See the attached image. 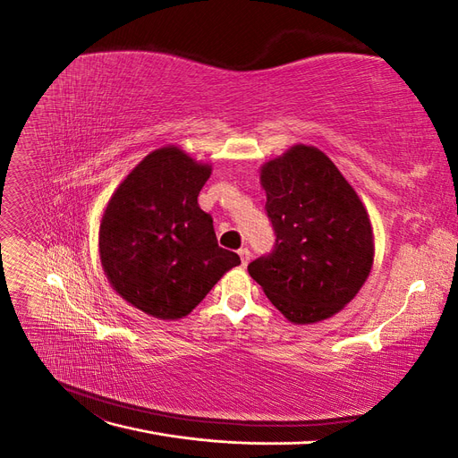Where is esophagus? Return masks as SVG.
Wrapping results in <instances>:
<instances>
[{
  "label": "esophagus",
  "mask_w": 458,
  "mask_h": 458,
  "mask_svg": "<svg viewBox=\"0 0 458 458\" xmlns=\"http://www.w3.org/2000/svg\"><path fill=\"white\" fill-rule=\"evenodd\" d=\"M239 256H241L242 266L246 267V266H248V261H250V250H248V248H241V250H239Z\"/></svg>",
  "instance_id": "1"
}]
</instances>
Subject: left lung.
<instances>
[{"instance_id": "1", "label": "left lung", "mask_w": 458, "mask_h": 458, "mask_svg": "<svg viewBox=\"0 0 458 458\" xmlns=\"http://www.w3.org/2000/svg\"><path fill=\"white\" fill-rule=\"evenodd\" d=\"M275 246L248 273L288 321L338 313L372 267L370 219L353 187L315 147L296 145L261 168Z\"/></svg>"}]
</instances>
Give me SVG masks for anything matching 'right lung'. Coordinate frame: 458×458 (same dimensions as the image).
Instances as JSON below:
<instances>
[{
	"label": "right lung",
	"mask_w": 458,
	"mask_h": 458,
	"mask_svg": "<svg viewBox=\"0 0 458 458\" xmlns=\"http://www.w3.org/2000/svg\"><path fill=\"white\" fill-rule=\"evenodd\" d=\"M177 147L150 152L108 200L99 229L110 284L137 310L179 318L195 310L241 258L217 246L214 219L199 206L210 177Z\"/></svg>",
	"instance_id": "1"
}]
</instances>
